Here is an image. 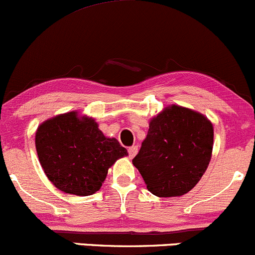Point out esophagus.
I'll return each mask as SVG.
<instances>
[{
  "instance_id": "esophagus-1",
  "label": "esophagus",
  "mask_w": 255,
  "mask_h": 255,
  "mask_svg": "<svg viewBox=\"0 0 255 255\" xmlns=\"http://www.w3.org/2000/svg\"><path fill=\"white\" fill-rule=\"evenodd\" d=\"M137 152H138L137 146H132V147H130V148H128V155H130V158L135 157V155L137 154Z\"/></svg>"
}]
</instances>
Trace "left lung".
<instances>
[{"label":"left lung","instance_id":"8db88e82","mask_svg":"<svg viewBox=\"0 0 255 255\" xmlns=\"http://www.w3.org/2000/svg\"><path fill=\"white\" fill-rule=\"evenodd\" d=\"M214 128L207 117L172 105L149 122L147 137L132 164L150 193L179 197L198 183L209 165Z\"/></svg>","mask_w":255,"mask_h":255}]
</instances>
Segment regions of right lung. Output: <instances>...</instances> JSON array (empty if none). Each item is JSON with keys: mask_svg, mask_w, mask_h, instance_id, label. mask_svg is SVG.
Instances as JSON below:
<instances>
[{"mask_svg": "<svg viewBox=\"0 0 255 255\" xmlns=\"http://www.w3.org/2000/svg\"><path fill=\"white\" fill-rule=\"evenodd\" d=\"M35 146L48 180L62 192H97L108 169L128 155L117 138L106 137L95 119L78 112L51 118L37 128Z\"/></svg>", "mask_w": 255, "mask_h": 255, "instance_id": "obj_1", "label": "right lung"}]
</instances>
